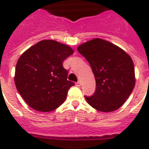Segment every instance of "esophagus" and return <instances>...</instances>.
Masks as SVG:
<instances>
[{
    "mask_svg": "<svg viewBox=\"0 0 149 149\" xmlns=\"http://www.w3.org/2000/svg\"><path fill=\"white\" fill-rule=\"evenodd\" d=\"M75 86H78V87H79V86H81V83L79 82V81H78V82H76L75 83Z\"/></svg>",
    "mask_w": 149,
    "mask_h": 149,
    "instance_id": "34e87169",
    "label": "esophagus"
}]
</instances>
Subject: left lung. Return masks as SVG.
<instances>
[{"instance_id": "1", "label": "left lung", "mask_w": 149, "mask_h": 149, "mask_svg": "<svg viewBox=\"0 0 149 149\" xmlns=\"http://www.w3.org/2000/svg\"><path fill=\"white\" fill-rule=\"evenodd\" d=\"M90 64L96 89L87 103L98 111L119 109L132 93L136 78L133 60L125 51L108 41L96 38L77 47Z\"/></svg>"}]
</instances>
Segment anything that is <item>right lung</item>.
<instances>
[{
  "label": "right lung",
  "mask_w": 149,
  "mask_h": 149,
  "mask_svg": "<svg viewBox=\"0 0 149 149\" xmlns=\"http://www.w3.org/2000/svg\"><path fill=\"white\" fill-rule=\"evenodd\" d=\"M71 47L54 40H42L26 50L15 67V86L33 110L50 112L63 104L68 90L74 85L67 81L63 63L72 55Z\"/></svg>",
  "instance_id": "1"
}]
</instances>
